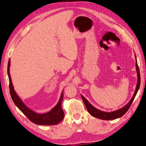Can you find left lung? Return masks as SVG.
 Segmentation results:
<instances>
[{
    "mask_svg": "<svg viewBox=\"0 0 146 146\" xmlns=\"http://www.w3.org/2000/svg\"><path fill=\"white\" fill-rule=\"evenodd\" d=\"M136 58V56H135ZM136 70H137V86H136V89L134 95H133L132 98H131V100H130V102L129 103L127 104L125 106L123 107V108H120L119 110H117L115 111H111V112H106V111H101L100 110L97 109V108H95L94 106L89 103L88 101L86 100V99L83 97V96L82 95V100L84 102L85 107L87 109L88 111L89 112V113L92 115L93 117L98 118V119H102V120H113L115 119H118V118L121 117L122 116H123L124 115L127 110H129V108L131 107V104H132L133 101L134 100V98L135 97L136 94L138 92V90L139 88V86H140V84H141V76H140V71H139V68L138 66V64L137 63V60H136Z\"/></svg>",
    "mask_w": 146,
    "mask_h": 146,
    "instance_id": "1",
    "label": "left lung"
}]
</instances>
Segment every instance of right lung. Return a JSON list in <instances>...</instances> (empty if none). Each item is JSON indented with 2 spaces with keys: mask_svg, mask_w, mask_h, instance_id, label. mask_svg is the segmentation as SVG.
Returning a JSON list of instances; mask_svg holds the SVG:
<instances>
[{
  "mask_svg": "<svg viewBox=\"0 0 146 146\" xmlns=\"http://www.w3.org/2000/svg\"><path fill=\"white\" fill-rule=\"evenodd\" d=\"M11 60H9L7 65V74L9 80V90H10V94L12 100H13L15 105L18 107L22 112L28 118V119L33 123L38 125H56L60 123L64 118V111L61 108V102L63 101V94H61V98L59 100L57 105L49 111V112L46 113H37L35 111L26 106L20 98L15 93L13 85H12L10 72H9V68H10Z\"/></svg>",
  "mask_w": 146,
  "mask_h": 146,
  "instance_id": "obj_1",
  "label": "right lung"
}]
</instances>
